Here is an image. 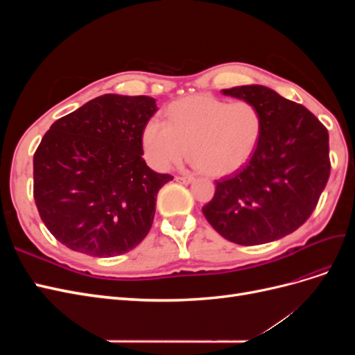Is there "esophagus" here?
<instances>
[{
	"instance_id": "esophagus-1",
	"label": "esophagus",
	"mask_w": 355,
	"mask_h": 355,
	"mask_svg": "<svg viewBox=\"0 0 355 355\" xmlns=\"http://www.w3.org/2000/svg\"><path fill=\"white\" fill-rule=\"evenodd\" d=\"M194 176H189V175H187V176H176V180L178 182H180V184H191V182H194Z\"/></svg>"
}]
</instances>
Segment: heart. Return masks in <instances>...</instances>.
Returning a JSON list of instances; mask_svg holds the SVG:
<instances>
[{
  "label": "heart",
  "mask_w": 355,
  "mask_h": 355,
  "mask_svg": "<svg viewBox=\"0 0 355 355\" xmlns=\"http://www.w3.org/2000/svg\"><path fill=\"white\" fill-rule=\"evenodd\" d=\"M168 120L151 116L142 130L148 163L166 170L188 154L211 176H227L253 155L262 133V114L249 101L227 102L211 94L188 96L170 103Z\"/></svg>",
  "instance_id": "obj_1"
}]
</instances>
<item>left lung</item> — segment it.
<instances>
[{
    "instance_id": "8db88e82",
    "label": "left lung",
    "mask_w": 355,
    "mask_h": 355,
    "mask_svg": "<svg viewBox=\"0 0 355 355\" xmlns=\"http://www.w3.org/2000/svg\"><path fill=\"white\" fill-rule=\"evenodd\" d=\"M222 93L256 105L262 114V133L245 166L216 180L213 198L202 207L204 218L235 244L283 239L306 222L326 188L327 128L305 106L263 85Z\"/></svg>"
}]
</instances>
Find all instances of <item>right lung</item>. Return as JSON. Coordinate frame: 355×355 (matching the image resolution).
I'll return each mask as SVG.
<instances>
[{
	"mask_svg": "<svg viewBox=\"0 0 355 355\" xmlns=\"http://www.w3.org/2000/svg\"><path fill=\"white\" fill-rule=\"evenodd\" d=\"M157 112L149 96H99L59 118L34 154V200L53 237L73 252L114 257L151 230L159 188L142 130Z\"/></svg>",
	"mask_w": 355,
	"mask_h": 355,
	"instance_id": "1",
	"label": "right lung"
}]
</instances>
